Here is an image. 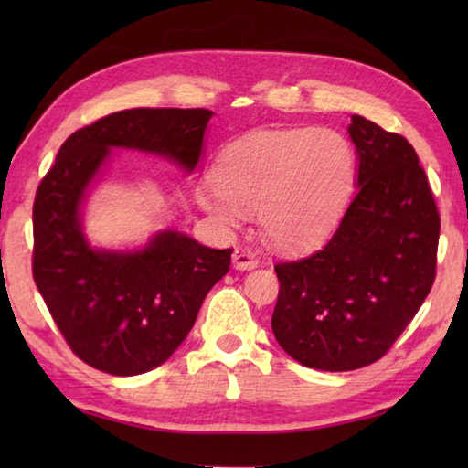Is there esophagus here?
<instances>
[{
  "label": "esophagus",
  "mask_w": 468,
  "mask_h": 468,
  "mask_svg": "<svg viewBox=\"0 0 468 468\" xmlns=\"http://www.w3.org/2000/svg\"><path fill=\"white\" fill-rule=\"evenodd\" d=\"M260 264V260L256 258V253H253L250 248H237L233 253V266L237 271H251V268H256Z\"/></svg>",
  "instance_id": "obj_1"
}]
</instances>
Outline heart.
Wrapping results in <instances>:
<instances>
[{
  "label": "heart",
  "instance_id": "heart-1",
  "mask_svg": "<svg viewBox=\"0 0 468 468\" xmlns=\"http://www.w3.org/2000/svg\"><path fill=\"white\" fill-rule=\"evenodd\" d=\"M357 173L343 133L320 128L253 133L220 154L218 187L202 192L204 208L225 225L260 210V225L281 248H307L335 225Z\"/></svg>",
  "mask_w": 468,
  "mask_h": 468
}]
</instances>
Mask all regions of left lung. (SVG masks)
I'll return each instance as SVG.
<instances>
[{
  "mask_svg": "<svg viewBox=\"0 0 468 468\" xmlns=\"http://www.w3.org/2000/svg\"><path fill=\"white\" fill-rule=\"evenodd\" d=\"M357 194L320 250L274 266L279 345L301 366L351 371L376 363L415 318L435 281L440 212L415 148L361 115Z\"/></svg>",
  "mask_w": 468,
  "mask_h": 468,
  "instance_id": "left-lung-1",
  "label": "left lung"
}]
</instances>
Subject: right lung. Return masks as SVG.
<instances>
[{
	"mask_svg": "<svg viewBox=\"0 0 468 468\" xmlns=\"http://www.w3.org/2000/svg\"><path fill=\"white\" fill-rule=\"evenodd\" d=\"M208 109H125L76 130L38 184L33 206V279L78 359L113 376L167 361L192 330L233 250L165 231L140 251H101L84 239L80 204L109 156L123 146L194 171Z\"/></svg>",
	"mask_w": 468,
	"mask_h": 468,
	"instance_id": "obj_1",
	"label": "right lung"
}]
</instances>
